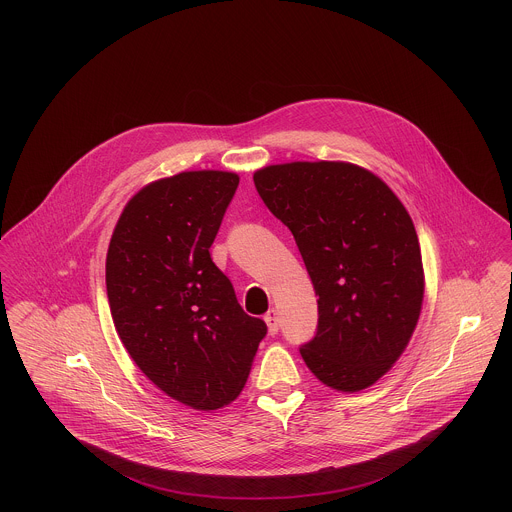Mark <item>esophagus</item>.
<instances>
[{"label": "esophagus", "mask_w": 512, "mask_h": 512, "mask_svg": "<svg viewBox=\"0 0 512 512\" xmlns=\"http://www.w3.org/2000/svg\"><path fill=\"white\" fill-rule=\"evenodd\" d=\"M264 321H266V325H268L270 335H276V333L280 331V317H278V311H276V309H270V311L266 313Z\"/></svg>", "instance_id": "esophagus-1"}]
</instances>
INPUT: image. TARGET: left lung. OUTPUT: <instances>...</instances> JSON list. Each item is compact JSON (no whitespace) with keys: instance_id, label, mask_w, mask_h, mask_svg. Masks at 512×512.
<instances>
[{"instance_id":"8db88e82","label":"left lung","mask_w":512,"mask_h":512,"mask_svg":"<svg viewBox=\"0 0 512 512\" xmlns=\"http://www.w3.org/2000/svg\"><path fill=\"white\" fill-rule=\"evenodd\" d=\"M270 209L292 230L317 299V331L299 347L327 386L357 392L406 349L424 299L420 242L384 181L339 161H295L254 173Z\"/></svg>"}]
</instances>
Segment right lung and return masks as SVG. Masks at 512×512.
Returning a JSON list of instances; mask_svg holds the SVG:
<instances>
[{
    "mask_svg": "<svg viewBox=\"0 0 512 512\" xmlns=\"http://www.w3.org/2000/svg\"><path fill=\"white\" fill-rule=\"evenodd\" d=\"M238 175L185 171L144 187L124 209L106 256V292L130 357L167 396L230 404L268 327L240 307L211 258Z\"/></svg>",
    "mask_w": 512,
    "mask_h": 512,
    "instance_id": "right-lung-1",
    "label": "right lung"
}]
</instances>
